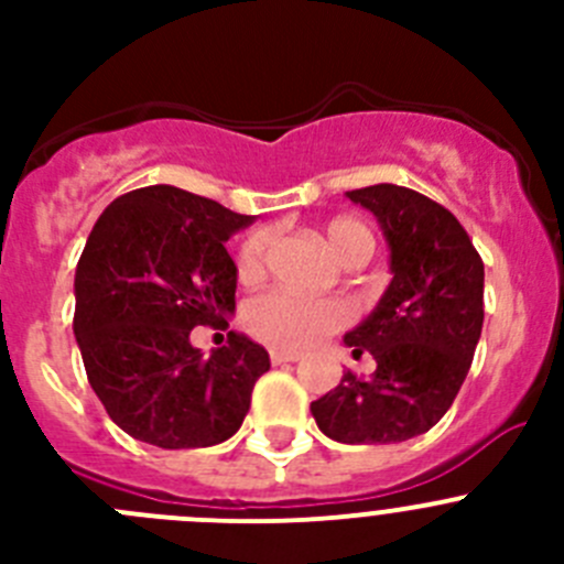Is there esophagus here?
I'll return each mask as SVG.
<instances>
[{"label":"esophagus","mask_w":564,"mask_h":564,"mask_svg":"<svg viewBox=\"0 0 564 564\" xmlns=\"http://www.w3.org/2000/svg\"><path fill=\"white\" fill-rule=\"evenodd\" d=\"M299 352H285V350H271V361L273 364H288V361H296Z\"/></svg>","instance_id":"1"}]
</instances>
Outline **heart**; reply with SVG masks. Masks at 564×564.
<instances>
[{
	"label": "heart",
	"mask_w": 564,
	"mask_h": 564,
	"mask_svg": "<svg viewBox=\"0 0 564 564\" xmlns=\"http://www.w3.org/2000/svg\"><path fill=\"white\" fill-rule=\"evenodd\" d=\"M322 239H325L327 251L350 265V262H367L372 253V234L364 223L352 220V217H336V220L325 223L322 228ZM268 248H271V234L253 231L251 237L239 246L237 253V273L242 282L262 276L265 271ZM352 307L344 299L327 296V299H305L293 296L288 291H268L262 296L251 299L242 313L246 330L262 344L273 347V350H307L316 341H322L330 333L341 330L350 325Z\"/></svg>",
	"instance_id": "obj_1"
}]
</instances>
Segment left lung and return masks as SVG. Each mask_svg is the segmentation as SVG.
<instances>
[{"instance_id":"left-lung-1","label":"left lung","mask_w":564,"mask_h":564,"mask_svg":"<svg viewBox=\"0 0 564 564\" xmlns=\"http://www.w3.org/2000/svg\"><path fill=\"white\" fill-rule=\"evenodd\" d=\"M347 197L376 214L392 282L344 336L352 356L376 358V372L347 370L311 412L338 443H401L430 432L460 392L480 341L486 273L466 228L441 203L392 183Z\"/></svg>"}]
</instances>
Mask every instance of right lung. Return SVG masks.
Masks as SVG:
<instances>
[{
  "label": "right lung",
  "mask_w": 564,
  "mask_h": 564,
  "mask_svg": "<svg viewBox=\"0 0 564 564\" xmlns=\"http://www.w3.org/2000/svg\"><path fill=\"white\" fill-rule=\"evenodd\" d=\"M253 217L177 186L109 203L76 268V330L89 387L134 441L200 449L242 426L265 347L228 333L203 356L197 325L228 327L237 265L226 242Z\"/></svg>",
  "instance_id": "obj_1"
}]
</instances>
